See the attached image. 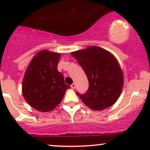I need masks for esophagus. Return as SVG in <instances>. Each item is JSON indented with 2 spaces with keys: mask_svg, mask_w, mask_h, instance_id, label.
Listing matches in <instances>:
<instances>
[{
  "mask_svg": "<svg viewBox=\"0 0 150 150\" xmlns=\"http://www.w3.org/2000/svg\"><path fill=\"white\" fill-rule=\"evenodd\" d=\"M75 86H76V85H75V83H73L71 85V86H70V87H71L72 89H75Z\"/></svg>",
  "mask_w": 150,
  "mask_h": 150,
  "instance_id": "obj_1",
  "label": "esophagus"
}]
</instances>
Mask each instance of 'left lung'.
<instances>
[{
    "mask_svg": "<svg viewBox=\"0 0 150 150\" xmlns=\"http://www.w3.org/2000/svg\"><path fill=\"white\" fill-rule=\"evenodd\" d=\"M89 81L85 94L76 92L82 102L93 110H103L116 103L123 85V75L116 58L102 48L89 46L72 52Z\"/></svg>",
    "mask_w": 150,
    "mask_h": 150,
    "instance_id": "obj_1",
    "label": "left lung"
}]
</instances>
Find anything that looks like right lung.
<instances>
[{"label": "right lung", "mask_w": 150, "mask_h": 150, "mask_svg": "<svg viewBox=\"0 0 150 150\" xmlns=\"http://www.w3.org/2000/svg\"><path fill=\"white\" fill-rule=\"evenodd\" d=\"M61 53L42 50L34 56L22 81V94L27 102L39 111L54 109L70 86L65 83L57 66Z\"/></svg>", "instance_id": "1"}]
</instances>
